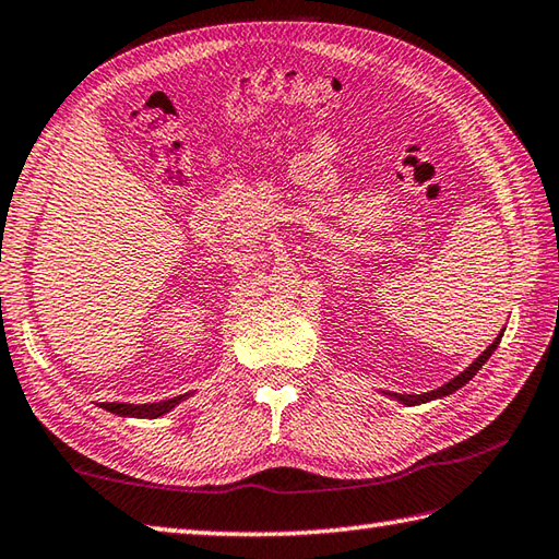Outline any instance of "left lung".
Returning a JSON list of instances; mask_svg holds the SVG:
<instances>
[{
    "label": "left lung",
    "mask_w": 559,
    "mask_h": 559,
    "mask_svg": "<svg viewBox=\"0 0 559 559\" xmlns=\"http://www.w3.org/2000/svg\"><path fill=\"white\" fill-rule=\"evenodd\" d=\"M501 336H504V330H501V334L495 338V342H491L483 354H479L473 364H469L463 373H457L453 380H448V382H443L441 388H436V390H429V392H421V395H407V392H388V390H378L380 395H385V397H390V400H395V402H400V404H407V407H414V404H424V402H431V400H441V397H448V395H453L455 390H461L465 382H469L473 380L475 376H477V370L483 368L487 360H489V356L497 352V346H499V342H501Z\"/></svg>",
    "instance_id": "1"
}]
</instances>
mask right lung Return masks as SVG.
Wrapping results in <instances>:
<instances>
[{"label": "right lung", "mask_w": 559, "mask_h": 559, "mask_svg": "<svg viewBox=\"0 0 559 559\" xmlns=\"http://www.w3.org/2000/svg\"><path fill=\"white\" fill-rule=\"evenodd\" d=\"M193 392H186V395H177L171 400H159V402H145V404H130V402H98V407L118 414V417H128V419H157L162 414L171 412L177 404L183 400H189Z\"/></svg>", "instance_id": "1"}]
</instances>
